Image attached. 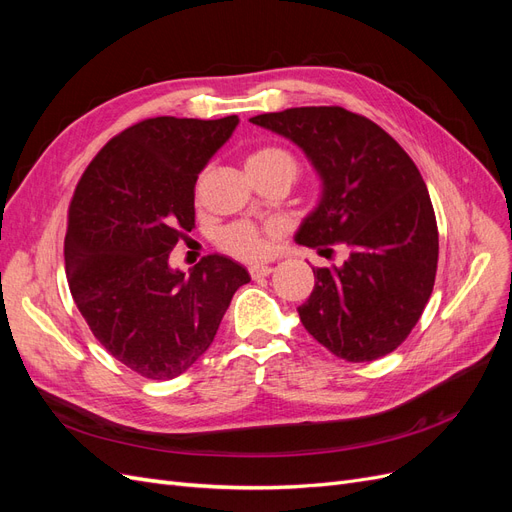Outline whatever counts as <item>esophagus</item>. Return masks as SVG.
Segmentation results:
<instances>
[{
    "mask_svg": "<svg viewBox=\"0 0 512 512\" xmlns=\"http://www.w3.org/2000/svg\"><path fill=\"white\" fill-rule=\"evenodd\" d=\"M271 271H273L271 265H254V267H250L252 280H260V277H267Z\"/></svg>",
    "mask_w": 512,
    "mask_h": 512,
    "instance_id": "esophagus-1",
    "label": "esophagus"
}]
</instances>
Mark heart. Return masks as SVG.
<instances>
[{
	"label": "heart",
	"instance_id": "obj_1",
	"mask_svg": "<svg viewBox=\"0 0 512 512\" xmlns=\"http://www.w3.org/2000/svg\"><path fill=\"white\" fill-rule=\"evenodd\" d=\"M247 173L262 175L271 173V170H288L294 177L297 173V162H294L292 153L282 147H258L254 149L245 160ZM273 232L271 226H258L252 222H235L222 230L220 245L222 250L230 256L241 260H258L267 252V239Z\"/></svg>",
	"mask_w": 512,
	"mask_h": 512
}]
</instances>
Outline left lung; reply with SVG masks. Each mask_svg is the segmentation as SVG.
Listing matches in <instances>:
<instances>
[{
	"label": "left lung",
	"instance_id": "8db88e82",
	"mask_svg": "<svg viewBox=\"0 0 512 512\" xmlns=\"http://www.w3.org/2000/svg\"><path fill=\"white\" fill-rule=\"evenodd\" d=\"M297 143L322 179V198L297 232L301 245L333 252L342 267L314 269L299 305L307 333L335 356L369 363L414 329L438 269V224L416 164L378 123L342 106H299L250 119Z\"/></svg>",
	"mask_w": 512,
	"mask_h": 512
}]
</instances>
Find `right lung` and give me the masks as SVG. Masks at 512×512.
<instances>
[{"label":"right lung","instance_id":"right-lung-1","mask_svg":"<svg viewBox=\"0 0 512 512\" xmlns=\"http://www.w3.org/2000/svg\"><path fill=\"white\" fill-rule=\"evenodd\" d=\"M239 117H153L113 136L89 162L68 207L72 299L91 333L134 374L173 380L211 346L247 271L211 254L190 275L168 267L194 228L198 173Z\"/></svg>","mask_w":512,"mask_h":512}]
</instances>
